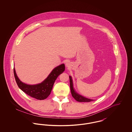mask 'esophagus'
<instances>
[{
	"label": "esophagus",
	"mask_w": 132,
	"mask_h": 132,
	"mask_svg": "<svg viewBox=\"0 0 132 132\" xmlns=\"http://www.w3.org/2000/svg\"><path fill=\"white\" fill-rule=\"evenodd\" d=\"M66 67H67V68H69V67H71V63L70 62H69V61H68V62H67L66 63Z\"/></svg>",
	"instance_id": "34e87169"
}]
</instances>
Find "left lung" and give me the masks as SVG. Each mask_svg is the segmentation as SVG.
Instances as JSON below:
<instances>
[{"instance_id":"left-lung-1","label":"left lung","mask_w":132,"mask_h":132,"mask_svg":"<svg viewBox=\"0 0 132 132\" xmlns=\"http://www.w3.org/2000/svg\"><path fill=\"white\" fill-rule=\"evenodd\" d=\"M69 79H70V89H71V94L76 101L79 102H90L93 101V100L86 98L81 95L78 94L73 88V80H72V77L71 76H69Z\"/></svg>"}]
</instances>
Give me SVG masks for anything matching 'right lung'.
Listing matches in <instances>:
<instances>
[{
	"mask_svg": "<svg viewBox=\"0 0 132 132\" xmlns=\"http://www.w3.org/2000/svg\"><path fill=\"white\" fill-rule=\"evenodd\" d=\"M65 69L64 64L57 66L52 70L44 81L36 85H28L20 81L14 67V74L18 86L22 91L37 100H44L50 95L57 78L63 73Z\"/></svg>",
	"mask_w": 132,
	"mask_h": 132,
	"instance_id": "right-lung-1",
	"label": "right lung"
}]
</instances>
